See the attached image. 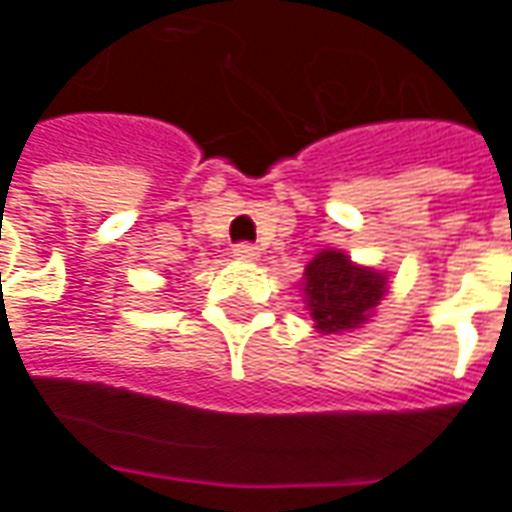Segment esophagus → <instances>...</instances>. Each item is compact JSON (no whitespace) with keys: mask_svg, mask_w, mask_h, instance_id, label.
Listing matches in <instances>:
<instances>
[{"mask_svg":"<svg viewBox=\"0 0 512 512\" xmlns=\"http://www.w3.org/2000/svg\"><path fill=\"white\" fill-rule=\"evenodd\" d=\"M233 255L238 257V260H257L260 257V249H257L255 244H235L233 246Z\"/></svg>","mask_w":512,"mask_h":512,"instance_id":"esophagus-1","label":"esophagus"}]
</instances>
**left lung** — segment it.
Wrapping results in <instances>:
<instances>
[{"label":"left lung","mask_w":512,"mask_h":512,"mask_svg":"<svg viewBox=\"0 0 512 512\" xmlns=\"http://www.w3.org/2000/svg\"><path fill=\"white\" fill-rule=\"evenodd\" d=\"M386 293V274L356 266L340 249H323L304 268V304L321 334L359 329Z\"/></svg>","instance_id":"obj_1"}]
</instances>
